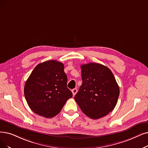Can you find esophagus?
<instances>
[{
	"instance_id": "1",
	"label": "esophagus",
	"mask_w": 148,
	"mask_h": 148,
	"mask_svg": "<svg viewBox=\"0 0 148 148\" xmlns=\"http://www.w3.org/2000/svg\"><path fill=\"white\" fill-rule=\"evenodd\" d=\"M72 93H73V95L75 96L76 93H77V89H76V88H73V89L72 90Z\"/></svg>"
}]
</instances>
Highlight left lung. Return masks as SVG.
Here are the masks:
<instances>
[{"label":"left lung","instance_id":"obj_1","mask_svg":"<svg viewBox=\"0 0 148 148\" xmlns=\"http://www.w3.org/2000/svg\"><path fill=\"white\" fill-rule=\"evenodd\" d=\"M82 85L75 96L84 114L92 119L107 115L115 108L120 88L111 70L102 64L81 65Z\"/></svg>","mask_w":148,"mask_h":148}]
</instances>
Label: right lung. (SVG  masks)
Here are the masks:
<instances>
[{"label": "right lung", "instance_id": "1", "mask_svg": "<svg viewBox=\"0 0 148 148\" xmlns=\"http://www.w3.org/2000/svg\"><path fill=\"white\" fill-rule=\"evenodd\" d=\"M64 66L50 60L39 64L32 71L24 86L28 106L35 114L52 118L60 113L73 94L67 87Z\"/></svg>", "mask_w": 148, "mask_h": 148}]
</instances>
